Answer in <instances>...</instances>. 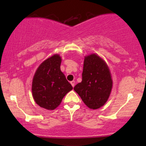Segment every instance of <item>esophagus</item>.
Wrapping results in <instances>:
<instances>
[{
	"mask_svg": "<svg viewBox=\"0 0 146 146\" xmlns=\"http://www.w3.org/2000/svg\"><path fill=\"white\" fill-rule=\"evenodd\" d=\"M71 84V85H72V86L73 87H74V86H75V82L74 81V80H73V81H71V82H70Z\"/></svg>",
	"mask_w": 146,
	"mask_h": 146,
	"instance_id": "esophagus-1",
	"label": "esophagus"
}]
</instances>
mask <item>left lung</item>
<instances>
[{
  "mask_svg": "<svg viewBox=\"0 0 146 146\" xmlns=\"http://www.w3.org/2000/svg\"><path fill=\"white\" fill-rule=\"evenodd\" d=\"M113 87L109 68L98 55H89L84 61L82 80L74 87L84 103L90 109L105 104Z\"/></svg>",
  "mask_w": 146,
  "mask_h": 146,
  "instance_id": "1",
  "label": "left lung"
}]
</instances>
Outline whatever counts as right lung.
<instances>
[{"instance_id": "right-lung-1", "label": "right lung", "mask_w": 146, "mask_h": 146, "mask_svg": "<svg viewBox=\"0 0 146 146\" xmlns=\"http://www.w3.org/2000/svg\"><path fill=\"white\" fill-rule=\"evenodd\" d=\"M62 59L55 54L44 60L36 70L32 82V95L42 108L54 110L64 97L73 89L60 70Z\"/></svg>"}]
</instances>
